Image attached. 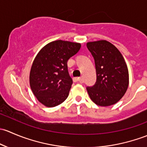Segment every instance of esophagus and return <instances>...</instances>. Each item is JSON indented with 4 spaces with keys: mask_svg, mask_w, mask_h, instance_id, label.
<instances>
[{
    "mask_svg": "<svg viewBox=\"0 0 147 147\" xmlns=\"http://www.w3.org/2000/svg\"><path fill=\"white\" fill-rule=\"evenodd\" d=\"M81 77H74V82H81Z\"/></svg>",
    "mask_w": 147,
    "mask_h": 147,
    "instance_id": "obj_1",
    "label": "esophagus"
}]
</instances>
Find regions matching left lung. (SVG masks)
<instances>
[{
  "mask_svg": "<svg viewBox=\"0 0 147 147\" xmlns=\"http://www.w3.org/2000/svg\"><path fill=\"white\" fill-rule=\"evenodd\" d=\"M95 60L97 79L87 87L90 99L100 106H110L123 97L129 86V72L123 56L115 46L106 40L87 43Z\"/></svg>",
  "mask_w": 147,
  "mask_h": 147,
  "instance_id": "1",
  "label": "left lung"
}]
</instances>
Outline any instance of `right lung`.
<instances>
[{"label": "right lung", "mask_w": 147, "mask_h": 147, "mask_svg": "<svg viewBox=\"0 0 147 147\" xmlns=\"http://www.w3.org/2000/svg\"><path fill=\"white\" fill-rule=\"evenodd\" d=\"M81 44L56 40L45 45L34 58L30 73L33 94L45 106L62 103L73 84L67 61L81 48Z\"/></svg>", "instance_id": "right-lung-1"}]
</instances>
